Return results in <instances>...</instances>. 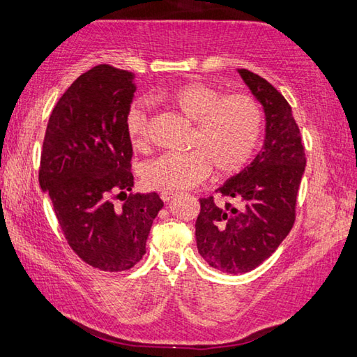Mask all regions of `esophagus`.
<instances>
[{"mask_svg": "<svg viewBox=\"0 0 357 357\" xmlns=\"http://www.w3.org/2000/svg\"><path fill=\"white\" fill-rule=\"evenodd\" d=\"M174 196H177V192H174V191H162V192H161V199L165 201V202L171 201Z\"/></svg>", "mask_w": 357, "mask_h": 357, "instance_id": "esophagus-1", "label": "esophagus"}]
</instances>
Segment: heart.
Returning <instances> with one entry per match:
<instances>
[{
    "mask_svg": "<svg viewBox=\"0 0 357 357\" xmlns=\"http://www.w3.org/2000/svg\"><path fill=\"white\" fill-rule=\"evenodd\" d=\"M151 102H165L195 123L190 151L162 155L142 169V182L155 190H183L201 183L212 171L231 175L248 165L262 134V109L253 96L243 93L225 95L217 86L186 84L171 91L149 96ZM128 139L136 150L150 147L147 104L136 101L125 116Z\"/></svg>",
    "mask_w": 357,
    "mask_h": 357,
    "instance_id": "1",
    "label": "heart"
}]
</instances>
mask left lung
<instances>
[{
	"instance_id": "8db88e82",
	"label": "left lung",
	"mask_w": 357,
	"mask_h": 357,
	"mask_svg": "<svg viewBox=\"0 0 357 357\" xmlns=\"http://www.w3.org/2000/svg\"><path fill=\"white\" fill-rule=\"evenodd\" d=\"M237 73L264 107V145L241 174L217 190L238 206L202 197L196 220L199 255L210 267L232 275L262 264L293 229L307 162L299 126L282 93L248 69Z\"/></svg>"
}]
</instances>
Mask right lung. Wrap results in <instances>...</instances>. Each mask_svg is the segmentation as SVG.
<instances>
[{
    "label": "right lung",
    "mask_w": 357,
    "mask_h": 357,
    "mask_svg": "<svg viewBox=\"0 0 357 357\" xmlns=\"http://www.w3.org/2000/svg\"><path fill=\"white\" fill-rule=\"evenodd\" d=\"M132 77L109 64L82 74L52 110L40 151L39 185L64 238L104 272L128 271L142 259L165 206L158 192H128L134 177L125 116L136 91Z\"/></svg>",
    "instance_id": "1"
}]
</instances>
